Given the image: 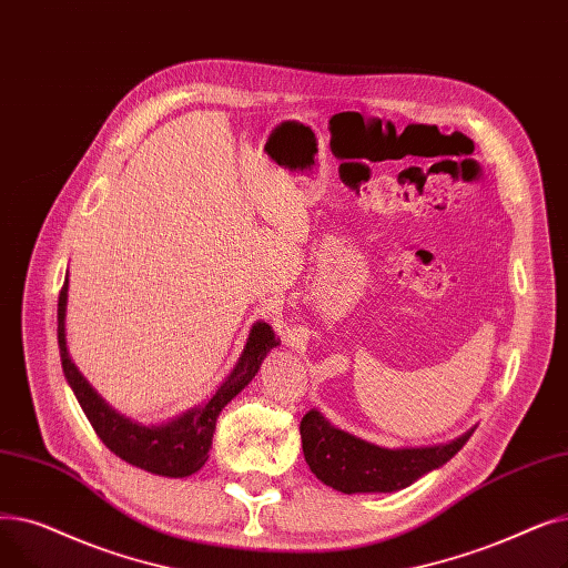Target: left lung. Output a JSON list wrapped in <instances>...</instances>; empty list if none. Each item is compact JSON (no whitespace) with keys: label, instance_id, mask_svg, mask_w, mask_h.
<instances>
[{"label":"left lung","instance_id":"left-lung-1","mask_svg":"<svg viewBox=\"0 0 568 568\" xmlns=\"http://www.w3.org/2000/svg\"><path fill=\"white\" fill-rule=\"evenodd\" d=\"M474 427L448 444L420 448H384L331 425L316 409L301 420L305 463L312 474L344 495L395 493L432 469H439L460 450Z\"/></svg>","mask_w":568,"mask_h":568}]
</instances>
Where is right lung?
I'll return each mask as SVG.
<instances>
[{
    "label": "right lung",
    "instance_id": "1",
    "mask_svg": "<svg viewBox=\"0 0 568 568\" xmlns=\"http://www.w3.org/2000/svg\"><path fill=\"white\" fill-rule=\"evenodd\" d=\"M69 275L60 291L58 301V344H60V358L67 382L83 407L88 420L92 423L99 439L111 448L124 463L145 469L150 474L169 476V478H184L196 474L207 463V450L212 448V435L217 427V418L226 404L245 388L256 372L261 369L263 358L270 354V348L280 346L273 328L265 321H256L245 348H242L240 361L235 363L233 372L226 376V382L217 388L203 407H194L184 412L182 416L161 423V425H141L113 407H108L105 399L88 384L83 374L71 363L67 351V298H69Z\"/></svg>",
    "mask_w": 568,
    "mask_h": 568
}]
</instances>
